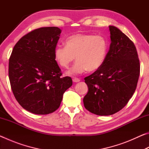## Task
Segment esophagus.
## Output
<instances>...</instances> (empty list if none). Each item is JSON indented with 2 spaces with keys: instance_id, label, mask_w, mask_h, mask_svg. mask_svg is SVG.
<instances>
[{
  "instance_id": "obj_1",
  "label": "esophagus",
  "mask_w": 149,
  "mask_h": 149,
  "mask_svg": "<svg viewBox=\"0 0 149 149\" xmlns=\"http://www.w3.org/2000/svg\"><path fill=\"white\" fill-rule=\"evenodd\" d=\"M72 81H73V82H74V83H77V82L80 81V79H79V78L75 77V78H73Z\"/></svg>"
}]
</instances>
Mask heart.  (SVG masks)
Wrapping results in <instances>:
<instances>
[{"mask_svg":"<svg viewBox=\"0 0 149 149\" xmlns=\"http://www.w3.org/2000/svg\"><path fill=\"white\" fill-rule=\"evenodd\" d=\"M65 46L58 45L54 49V58L62 67L68 68L75 57L77 60L68 75H77L87 70L96 71L102 66L107 58L109 42L101 35L77 33L65 39Z\"/></svg>","mask_w":149,"mask_h":149,"instance_id":"obj_1","label":"heart"}]
</instances>
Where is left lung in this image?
<instances>
[{
    "mask_svg": "<svg viewBox=\"0 0 149 149\" xmlns=\"http://www.w3.org/2000/svg\"><path fill=\"white\" fill-rule=\"evenodd\" d=\"M111 43L105 62L99 70L85 77L89 91L84 107L93 114H114L132 97L140 74L135 46L116 27L110 26Z\"/></svg>",
    "mask_w": 149,
    "mask_h": 149,
    "instance_id": "left-lung-1",
    "label": "left lung"
}]
</instances>
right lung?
I'll return each mask as SVG.
<instances>
[{
	"label": "right lung",
	"instance_id": "right-lung-1",
	"mask_svg": "<svg viewBox=\"0 0 149 149\" xmlns=\"http://www.w3.org/2000/svg\"><path fill=\"white\" fill-rule=\"evenodd\" d=\"M61 31L57 27L35 29L17 41L10 57L12 92L19 104L33 114L56 110L64 92L72 85L71 77H61L54 58Z\"/></svg>",
	"mask_w": 149,
	"mask_h": 149
}]
</instances>
